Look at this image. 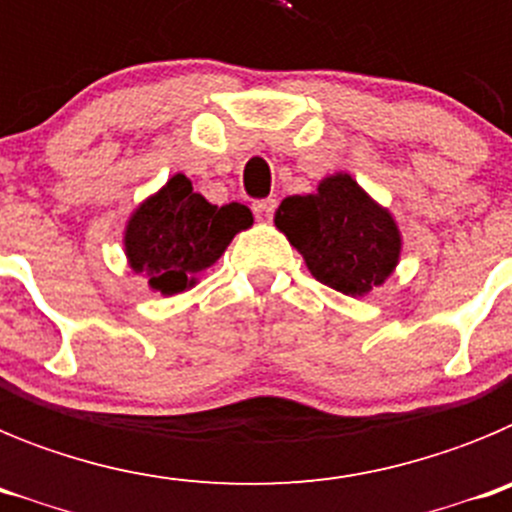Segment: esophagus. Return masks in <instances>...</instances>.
<instances>
[{
    "label": "esophagus",
    "mask_w": 512,
    "mask_h": 512,
    "mask_svg": "<svg viewBox=\"0 0 512 512\" xmlns=\"http://www.w3.org/2000/svg\"><path fill=\"white\" fill-rule=\"evenodd\" d=\"M274 210H277V200H259V202H253V212H256V217L259 220H271L274 217Z\"/></svg>",
    "instance_id": "esophagus-1"
}]
</instances>
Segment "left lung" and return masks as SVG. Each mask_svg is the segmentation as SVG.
<instances>
[{"instance_id": "obj_1", "label": "left lung", "mask_w": 512, "mask_h": 512, "mask_svg": "<svg viewBox=\"0 0 512 512\" xmlns=\"http://www.w3.org/2000/svg\"><path fill=\"white\" fill-rule=\"evenodd\" d=\"M274 225L302 253L312 277L343 295H369L400 261L402 235L392 212L343 171L325 176L315 194L282 200Z\"/></svg>"}]
</instances>
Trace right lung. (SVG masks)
<instances>
[{"mask_svg":"<svg viewBox=\"0 0 512 512\" xmlns=\"http://www.w3.org/2000/svg\"><path fill=\"white\" fill-rule=\"evenodd\" d=\"M253 215L241 202L210 205L184 174L140 202L125 225V256L135 274L164 297L187 292L210 269L235 233L251 228Z\"/></svg>","mask_w":512,"mask_h":512,"instance_id":"obj_1","label":"right lung"}]
</instances>
